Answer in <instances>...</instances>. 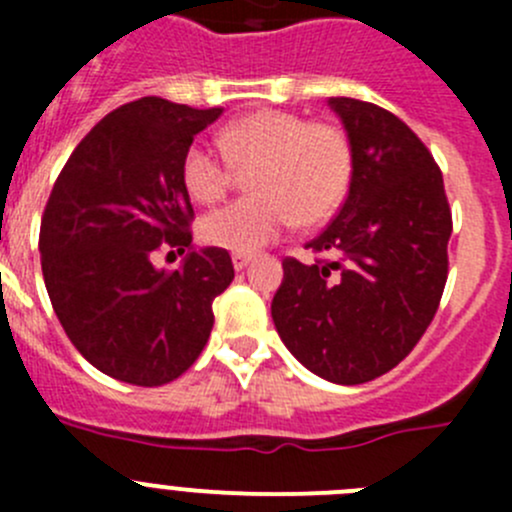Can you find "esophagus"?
Masks as SVG:
<instances>
[{
    "label": "esophagus",
    "mask_w": 512,
    "mask_h": 512,
    "mask_svg": "<svg viewBox=\"0 0 512 512\" xmlns=\"http://www.w3.org/2000/svg\"><path fill=\"white\" fill-rule=\"evenodd\" d=\"M231 261H233V269H236V271H243V269H246L248 264H251L253 256H251V253H233Z\"/></svg>",
    "instance_id": "esophagus-1"
}]
</instances>
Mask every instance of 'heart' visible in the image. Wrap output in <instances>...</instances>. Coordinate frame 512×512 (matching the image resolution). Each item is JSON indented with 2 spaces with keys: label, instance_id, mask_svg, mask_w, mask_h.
I'll use <instances>...</instances> for the list:
<instances>
[{
  "label": "heart",
  "instance_id": "1",
  "mask_svg": "<svg viewBox=\"0 0 512 512\" xmlns=\"http://www.w3.org/2000/svg\"><path fill=\"white\" fill-rule=\"evenodd\" d=\"M218 145L193 143L183 158V183L198 203H216L233 183V165L251 168L256 196L208 213L203 241L253 253L296 221L314 226L342 206L352 183V145L329 123H306L284 110H256L218 133Z\"/></svg>",
  "mask_w": 512,
  "mask_h": 512
}]
</instances>
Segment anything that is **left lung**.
Listing matches in <instances>:
<instances>
[{"mask_svg":"<svg viewBox=\"0 0 512 512\" xmlns=\"http://www.w3.org/2000/svg\"><path fill=\"white\" fill-rule=\"evenodd\" d=\"M329 107L352 145V183L306 248L332 259H286L271 316L309 372L362 384L397 367L430 326L452 216L435 158L397 115L354 97H329Z\"/></svg>","mask_w":512,"mask_h":512,"instance_id":"8db88e82","label":"left lung"}]
</instances>
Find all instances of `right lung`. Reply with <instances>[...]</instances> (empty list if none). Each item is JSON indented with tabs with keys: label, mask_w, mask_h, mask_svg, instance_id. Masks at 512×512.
<instances>
[{
	"label": "right lung",
	"mask_w": 512,
	"mask_h": 512,
	"mask_svg": "<svg viewBox=\"0 0 512 512\" xmlns=\"http://www.w3.org/2000/svg\"><path fill=\"white\" fill-rule=\"evenodd\" d=\"M140 97L72 150L40 228L42 276L77 352L120 382L160 387L186 372L213 329V299L233 281L226 248H193L183 158L221 115ZM160 245L188 252L152 266Z\"/></svg>",
	"instance_id": "obj_1"
}]
</instances>
